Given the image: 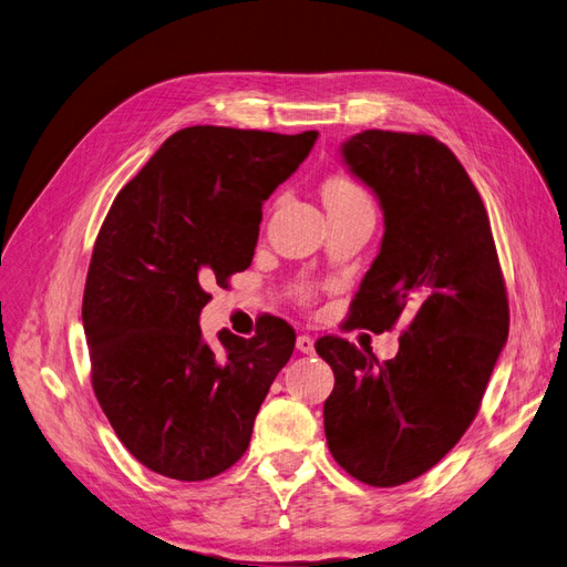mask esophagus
<instances>
[{
	"label": "esophagus",
	"instance_id": "1",
	"mask_svg": "<svg viewBox=\"0 0 567 567\" xmlns=\"http://www.w3.org/2000/svg\"><path fill=\"white\" fill-rule=\"evenodd\" d=\"M298 350L302 352V354H312L315 352V338L312 336H307V333H302V336H298Z\"/></svg>",
	"mask_w": 567,
	"mask_h": 567
}]
</instances>
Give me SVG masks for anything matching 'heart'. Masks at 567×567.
<instances>
[{
  "instance_id": "obj_1",
  "label": "heart",
  "mask_w": 567,
  "mask_h": 567,
  "mask_svg": "<svg viewBox=\"0 0 567 567\" xmlns=\"http://www.w3.org/2000/svg\"><path fill=\"white\" fill-rule=\"evenodd\" d=\"M321 196L326 208H336V205H348V203H357V200H369L364 188L359 186L357 182H352L350 177H329L321 186Z\"/></svg>"
}]
</instances>
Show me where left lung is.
<instances>
[{"label": "left lung", "mask_w": 567, "mask_h": 567, "mask_svg": "<svg viewBox=\"0 0 567 567\" xmlns=\"http://www.w3.org/2000/svg\"><path fill=\"white\" fill-rule=\"evenodd\" d=\"M342 158L385 215L348 331L409 321L383 364L340 336L317 340L336 375L323 431L342 471L398 487L431 471L477 416L508 338L506 281L485 203L435 136L367 130L342 144Z\"/></svg>", "instance_id": "1"}]
</instances>
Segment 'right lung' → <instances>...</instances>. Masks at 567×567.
<instances>
[{"mask_svg":"<svg viewBox=\"0 0 567 567\" xmlns=\"http://www.w3.org/2000/svg\"><path fill=\"white\" fill-rule=\"evenodd\" d=\"M319 132L196 125L175 132L115 196L82 298L92 388L127 452L153 473L198 483L248 450L269 385L296 348L269 317L252 338L205 346L208 286L252 262L262 203Z\"/></svg>","mask_w":567,"mask_h":567,"instance_id":"add662e5","label":"right lung"}]
</instances>
